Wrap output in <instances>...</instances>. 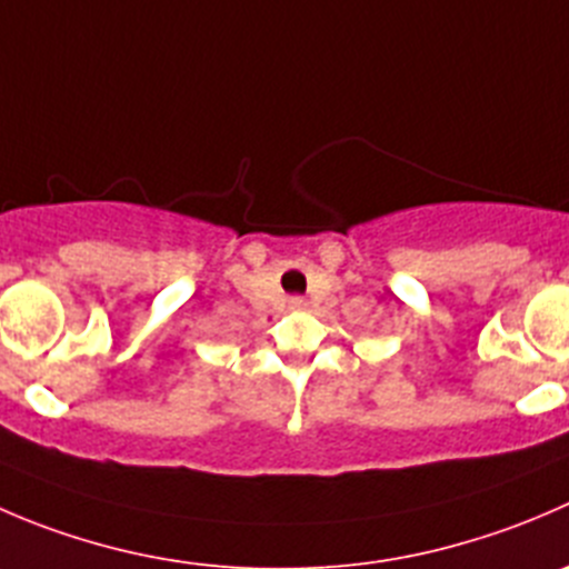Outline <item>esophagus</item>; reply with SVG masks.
Masks as SVG:
<instances>
[{
    "instance_id": "obj_1",
    "label": "esophagus",
    "mask_w": 569,
    "mask_h": 569,
    "mask_svg": "<svg viewBox=\"0 0 569 569\" xmlns=\"http://www.w3.org/2000/svg\"><path fill=\"white\" fill-rule=\"evenodd\" d=\"M308 300L306 297H289V311H306Z\"/></svg>"
}]
</instances>
